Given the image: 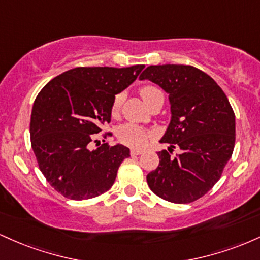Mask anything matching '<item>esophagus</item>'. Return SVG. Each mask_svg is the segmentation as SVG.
Returning <instances> with one entry per match:
<instances>
[{
    "label": "esophagus",
    "instance_id": "obj_1",
    "mask_svg": "<svg viewBox=\"0 0 260 260\" xmlns=\"http://www.w3.org/2000/svg\"><path fill=\"white\" fill-rule=\"evenodd\" d=\"M140 154H143V151L142 150H138V149H132V150H131V155H140Z\"/></svg>",
    "mask_w": 260,
    "mask_h": 260
}]
</instances>
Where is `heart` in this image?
Returning a JSON list of instances; mask_svg holds the SVG:
<instances>
[{"label":"heart","mask_w":260,"mask_h":260,"mask_svg":"<svg viewBox=\"0 0 260 260\" xmlns=\"http://www.w3.org/2000/svg\"><path fill=\"white\" fill-rule=\"evenodd\" d=\"M140 96H142V99L144 100V103L147 104V106L149 107L157 99V98L162 96V92H161L156 86L147 85L144 86V88L140 89ZM122 103H123V95L116 94L115 96H113L111 104L112 117H117V116L120 115ZM117 137L121 143H123V144H126L131 148L137 149L145 147L149 138H150L147 129H144L143 127L137 126V124L133 123H124L118 127Z\"/></svg>","instance_id":"obj_1"}]
</instances>
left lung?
<instances>
[{"label":"left lung","mask_w":260,"mask_h":260,"mask_svg":"<svg viewBox=\"0 0 260 260\" xmlns=\"http://www.w3.org/2000/svg\"><path fill=\"white\" fill-rule=\"evenodd\" d=\"M139 78L168 92L172 113L160 140L170 144L169 151L157 153L159 166L148 174V186L168 202H194L215 186L234 153V110L215 80L193 66H149Z\"/></svg>","instance_id":"1"}]
</instances>
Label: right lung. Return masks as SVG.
<instances>
[{"mask_svg": "<svg viewBox=\"0 0 260 260\" xmlns=\"http://www.w3.org/2000/svg\"><path fill=\"white\" fill-rule=\"evenodd\" d=\"M144 67H77L55 77L38 94L30 117L31 148L39 169L59 194L83 201L112 187L129 149L105 140L100 145L95 134L111 121L113 96ZM111 136L103 134L105 139ZM92 142L95 151L90 150Z\"/></svg>", "mask_w": 260, "mask_h": 260, "instance_id": "1", "label": "right lung"}]
</instances>
